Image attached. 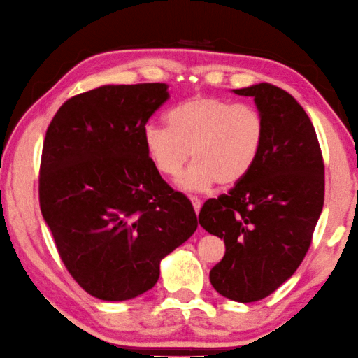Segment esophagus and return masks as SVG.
I'll list each match as a JSON object with an SVG mask.
<instances>
[{"mask_svg":"<svg viewBox=\"0 0 358 358\" xmlns=\"http://www.w3.org/2000/svg\"><path fill=\"white\" fill-rule=\"evenodd\" d=\"M190 201H192V204H193V209H195V213H196V215L200 214V209H201V201L198 200L196 196H190Z\"/></svg>","mask_w":358,"mask_h":358,"instance_id":"1","label":"esophagus"}]
</instances>
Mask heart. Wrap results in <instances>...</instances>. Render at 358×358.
Listing matches in <instances>:
<instances>
[{
    "mask_svg": "<svg viewBox=\"0 0 358 358\" xmlns=\"http://www.w3.org/2000/svg\"><path fill=\"white\" fill-rule=\"evenodd\" d=\"M166 125L144 127L145 154L166 179L178 178L192 157L193 165L179 180L189 192H204L217 182L239 184L255 168L266 141L259 109L213 95L176 104L168 110Z\"/></svg>",
    "mask_w": 358,
    "mask_h": 358,
    "instance_id": "1",
    "label": "heart"
}]
</instances>
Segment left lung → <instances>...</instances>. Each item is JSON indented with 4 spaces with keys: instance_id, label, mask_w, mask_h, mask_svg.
Here are the masks:
<instances>
[{
    "instance_id": "obj_1",
    "label": "left lung",
    "mask_w": 358,
    "mask_h": 358,
    "mask_svg": "<svg viewBox=\"0 0 358 358\" xmlns=\"http://www.w3.org/2000/svg\"><path fill=\"white\" fill-rule=\"evenodd\" d=\"M233 92L254 98L266 141L248 178L204 203L198 220L225 243L210 284L225 298L252 303L279 289L311 245L324 208V158L311 120L290 93L266 82Z\"/></svg>"
}]
</instances>
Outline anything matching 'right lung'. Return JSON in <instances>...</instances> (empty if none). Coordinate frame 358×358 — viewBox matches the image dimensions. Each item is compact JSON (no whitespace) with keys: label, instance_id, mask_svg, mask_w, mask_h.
I'll return each instance as SVG.
<instances>
[{"label":"right lung","instance_id":"right-lung-1","mask_svg":"<svg viewBox=\"0 0 358 358\" xmlns=\"http://www.w3.org/2000/svg\"><path fill=\"white\" fill-rule=\"evenodd\" d=\"M168 98L158 82L103 85L69 98L47 128L41 213L69 274L99 300L150 290L163 257L198 227L144 149V127Z\"/></svg>","mask_w":358,"mask_h":358}]
</instances>
